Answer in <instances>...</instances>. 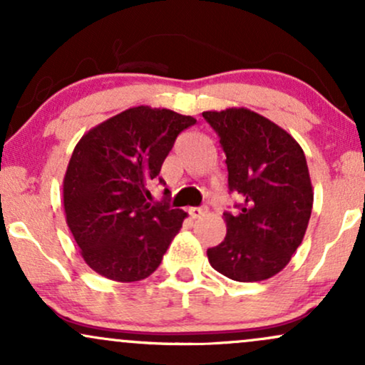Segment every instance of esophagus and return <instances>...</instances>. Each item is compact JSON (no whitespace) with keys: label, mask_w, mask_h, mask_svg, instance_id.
Wrapping results in <instances>:
<instances>
[{"label":"esophagus","mask_w":365,"mask_h":365,"mask_svg":"<svg viewBox=\"0 0 365 365\" xmlns=\"http://www.w3.org/2000/svg\"><path fill=\"white\" fill-rule=\"evenodd\" d=\"M206 212L207 211L204 207H188V215L194 217V220H195V217L204 216V215H206Z\"/></svg>","instance_id":"obj_1"}]
</instances>
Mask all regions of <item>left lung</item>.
Masks as SVG:
<instances>
[{
  "label": "left lung",
  "instance_id": "8db88e82",
  "mask_svg": "<svg viewBox=\"0 0 365 365\" xmlns=\"http://www.w3.org/2000/svg\"><path fill=\"white\" fill-rule=\"evenodd\" d=\"M226 156L238 212H223L226 237L207 249L217 273L262 282L290 262L311 220L314 192L302 148L288 132L247 108L204 111Z\"/></svg>",
  "mask_w": 365,
  "mask_h": 365
}]
</instances>
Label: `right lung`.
Segmentation results:
<instances>
[{"label":"right lung","mask_w":365,"mask_h":365,"mask_svg":"<svg viewBox=\"0 0 365 365\" xmlns=\"http://www.w3.org/2000/svg\"><path fill=\"white\" fill-rule=\"evenodd\" d=\"M194 123L171 110L137 106L99 123L75 145L63 180L66 225L98 274L128 283L158 269L187 212L166 200L148 202L149 185L178 133Z\"/></svg>","instance_id":"obj_1"}]
</instances>
